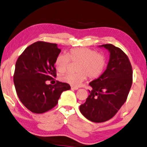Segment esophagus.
Returning a JSON list of instances; mask_svg holds the SVG:
<instances>
[{"instance_id":"34e87169","label":"esophagus","mask_w":147,"mask_h":147,"mask_svg":"<svg viewBox=\"0 0 147 147\" xmlns=\"http://www.w3.org/2000/svg\"><path fill=\"white\" fill-rule=\"evenodd\" d=\"M78 87H77V86H71V89L73 90H77L78 89Z\"/></svg>"}]
</instances>
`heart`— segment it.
<instances>
[{
  "label": "heart",
  "mask_w": 147,
  "mask_h": 147,
  "mask_svg": "<svg viewBox=\"0 0 147 147\" xmlns=\"http://www.w3.org/2000/svg\"><path fill=\"white\" fill-rule=\"evenodd\" d=\"M70 61L77 63L75 74H65L60 76L63 82L72 86H79L86 78L94 80L104 71L107 59L104 54L88 48L71 49L67 54H60L55 59V67L58 71L63 73L67 69Z\"/></svg>",
  "instance_id": "1"
}]
</instances>
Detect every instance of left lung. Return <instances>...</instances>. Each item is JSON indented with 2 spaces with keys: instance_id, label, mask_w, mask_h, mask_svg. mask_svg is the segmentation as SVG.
Listing matches in <instances>:
<instances>
[{
  "instance_id": "8db88e82",
  "label": "left lung",
  "mask_w": 147,
  "mask_h": 147,
  "mask_svg": "<svg viewBox=\"0 0 147 147\" xmlns=\"http://www.w3.org/2000/svg\"><path fill=\"white\" fill-rule=\"evenodd\" d=\"M101 46L108 49L110 58L106 70L99 78L89 83L93 88L80 111L95 123L110 120L127 98L133 81V71L129 58L121 49L112 44Z\"/></svg>"
}]
</instances>
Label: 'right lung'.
<instances>
[{
  "instance_id": "obj_1",
  "label": "right lung",
  "mask_w": 147,
  "mask_h": 147,
  "mask_svg": "<svg viewBox=\"0 0 147 147\" xmlns=\"http://www.w3.org/2000/svg\"><path fill=\"white\" fill-rule=\"evenodd\" d=\"M60 52L56 43L39 41L27 47L16 61L13 75L16 93L24 106L33 113L52 109L61 93L71 88L67 83L59 81L54 85L46 84L57 76L54 62Z\"/></svg>"
}]
</instances>
